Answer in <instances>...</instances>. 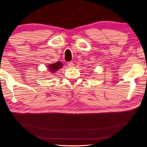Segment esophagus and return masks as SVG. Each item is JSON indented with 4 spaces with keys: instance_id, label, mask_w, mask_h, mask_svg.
I'll return each mask as SVG.
<instances>
[{
    "instance_id": "1",
    "label": "esophagus",
    "mask_w": 147,
    "mask_h": 147,
    "mask_svg": "<svg viewBox=\"0 0 147 147\" xmlns=\"http://www.w3.org/2000/svg\"><path fill=\"white\" fill-rule=\"evenodd\" d=\"M68 65L69 67H74V63H72V62H69V63H68Z\"/></svg>"
}]
</instances>
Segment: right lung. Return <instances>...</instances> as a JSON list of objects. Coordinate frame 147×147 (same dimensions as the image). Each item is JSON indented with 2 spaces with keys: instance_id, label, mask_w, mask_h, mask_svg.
<instances>
[{
  "instance_id": "obj_1",
  "label": "right lung",
  "mask_w": 147,
  "mask_h": 147,
  "mask_svg": "<svg viewBox=\"0 0 147 147\" xmlns=\"http://www.w3.org/2000/svg\"><path fill=\"white\" fill-rule=\"evenodd\" d=\"M63 64L61 62L57 61L55 63L49 64V65L47 66L48 67L47 68L49 72H51V74H55L59 69H60L62 67H63Z\"/></svg>"
}]
</instances>
